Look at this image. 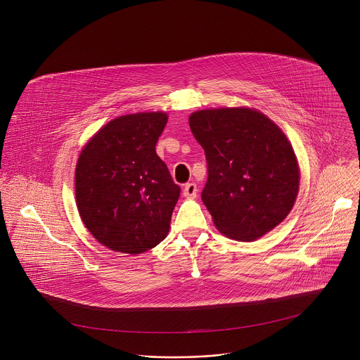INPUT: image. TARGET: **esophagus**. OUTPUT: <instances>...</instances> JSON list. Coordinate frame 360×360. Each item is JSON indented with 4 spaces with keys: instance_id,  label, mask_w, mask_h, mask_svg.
I'll return each instance as SVG.
<instances>
[{
    "instance_id": "obj_1",
    "label": "esophagus",
    "mask_w": 360,
    "mask_h": 360,
    "mask_svg": "<svg viewBox=\"0 0 360 360\" xmlns=\"http://www.w3.org/2000/svg\"><path fill=\"white\" fill-rule=\"evenodd\" d=\"M197 184L195 183H187L183 188V195L186 198H195L197 197Z\"/></svg>"
}]
</instances>
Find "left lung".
<instances>
[{"mask_svg": "<svg viewBox=\"0 0 360 360\" xmlns=\"http://www.w3.org/2000/svg\"><path fill=\"white\" fill-rule=\"evenodd\" d=\"M188 122L205 151L201 197L216 229L255 241L280 224L300 190L298 160L281 129L250 108L197 110Z\"/></svg>", "mask_w": 360, "mask_h": 360, "instance_id": "left-lung-1", "label": "left lung"}]
</instances>
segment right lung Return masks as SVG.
<instances>
[{
    "mask_svg": "<svg viewBox=\"0 0 360 360\" xmlns=\"http://www.w3.org/2000/svg\"><path fill=\"white\" fill-rule=\"evenodd\" d=\"M165 112L119 116L86 144L75 172L80 217L103 247L143 254L163 241L180 197L155 146Z\"/></svg>",
    "mask_w": 360,
    "mask_h": 360,
    "instance_id": "add662e5",
    "label": "right lung"
}]
</instances>
